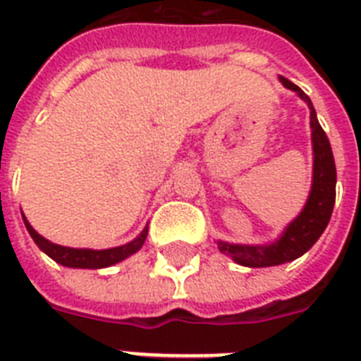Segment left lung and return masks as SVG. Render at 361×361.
Listing matches in <instances>:
<instances>
[{
	"label": "left lung",
	"mask_w": 361,
	"mask_h": 361,
	"mask_svg": "<svg viewBox=\"0 0 361 361\" xmlns=\"http://www.w3.org/2000/svg\"><path fill=\"white\" fill-rule=\"evenodd\" d=\"M279 80L286 90L296 92L298 97L303 103H307L311 112L309 120H311V142H313V181H311L307 202L300 215L286 225L285 231L281 232V236L275 241L264 245H243V243L217 240V247L223 255L247 268H269V266L292 262L302 257L322 236V232L330 223L334 204H336V161H334L330 140L317 120L313 103L296 84L286 80L285 76H279Z\"/></svg>",
	"instance_id": "8db88e82"
}]
</instances>
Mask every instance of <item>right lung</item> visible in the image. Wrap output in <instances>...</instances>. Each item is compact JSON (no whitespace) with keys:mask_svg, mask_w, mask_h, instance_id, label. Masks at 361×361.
Returning <instances> with one entry per match:
<instances>
[{"mask_svg":"<svg viewBox=\"0 0 361 361\" xmlns=\"http://www.w3.org/2000/svg\"><path fill=\"white\" fill-rule=\"evenodd\" d=\"M22 219H24V225L30 232V236L33 238L39 249L42 252H47L48 257L56 260L61 266H67V268H84V269H99V268H109V266H114V264L121 262L130 255H135L136 251H140V247L144 245L147 236V226L138 234L133 241L125 243L120 247H110V249H75V247H65L58 245V243H52L48 241L47 238H42L39 232L30 225V221L25 219V215L22 214Z\"/></svg>","mask_w":361,"mask_h":361,"instance_id":"add662e5","label":"right lung"}]
</instances>
